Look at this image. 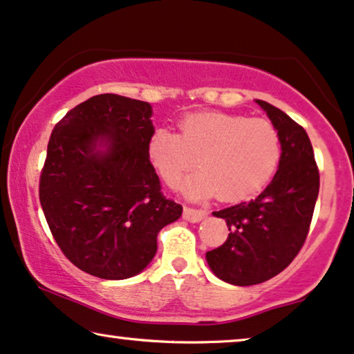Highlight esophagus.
<instances>
[{"label": "esophagus", "mask_w": 354, "mask_h": 354, "mask_svg": "<svg viewBox=\"0 0 354 354\" xmlns=\"http://www.w3.org/2000/svg\"><path fill=\"white\" fill-rule=\"evenodd\" d=\"M185 220L191 221V223H197V221L204 220L207 216V210H201V209H191V207H185Z\"/></svg>", "instance_id": "esophagus-1"}]
</instances>
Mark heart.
Returning a JSON list of instances; mask_svg holds the SVG:
<instances>
[{
	"label": "heart",
	"instance_id": "obj_1",
	"mask_svg": "<svg viewBox=\"0 0 354 354\" xmlns=\"http://www.w3.org/2000/svg\"><path fill=\"white\" fill-rule=\"evenodd\" d=\"M178 129V134L153 131L147 158L165 185L178 187L197 157L202 169L183 186L194 199L215 194L225 202L248 199L270 181L279 167V131L263 118L202 111L183 118Z\"/></svg>",
	"mask_w": 354,
	"mask_h": 354
}]
</instances>
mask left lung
<instances>
[{
	"mask_svg": "<svg viewBox=\"0 0 354 354\" xmlns=\"http://www.w3.org/2000/svg\"><path fill=\"white\" fill-rule=\"evenodd\" d=\"M256 102L279 131V169L254 201L214 212L230 234L205 254L212 272L238 286L270 280L293 262L308 238L319 196V169L303 126L270 103Z\"/></svg>",
	"mask_w": 354,
	"mask_h": 354,
	"instance_id": "8db88e82",
	"label": "left lung"
}]
</instances>
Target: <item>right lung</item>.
Listing matches in <instances>:
<instances>
[{
    "label": "right lung",
    "mask_w": 354,
    "mask_h": 354,
    "mask_svg": "<svg viewBox=\"0 0 354 354\" xmlns=\"http://www.w3.org/2000/svg\"><path fill=\"white\" fill-rule=\"evenodd\" d=\"M152 106L102 93L55 126L40 174V204L61 251L103 280L138 275L157 252V234L183 207L162 194L147 158Z\"/></svg>",
    "instance_id": "1"
}]
</instances>
